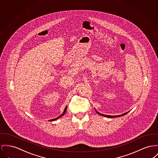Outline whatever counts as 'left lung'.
Here are the masks:
<instances>
[{
  "instance_id": "obj_1",
  "label": "left lung",
  "mask_w": 158,
  "mask_h": 158,
  "mask_svg": "<svg viewBox=\"0 0 158 158\" xmlns=\"http://www.w3.org/2000/svg\"><path fill=\"white\" fill-rule=\"evenodd\" d=\"M95 111L98 114H100V115H102V116H105V117H107V118H117V117H120V116H123V115H125L127 113H128L129 111H128V112H126V113H123V114H122L121 115H116V116H111V115H106V114H102V113H100L99 112H98V111H97L96 110H95Z\"/></svg>"
}]
</instances>
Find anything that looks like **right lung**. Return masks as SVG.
Returning <instances> with one entry per match:
<instances>
[{"label": "right lung", "mask_w": 158, "mask_h": 158, "mask_svg": "<svg viewBox=\"0 0 158 158\" xmlns=\"http://www.w3.org/2000/svg\"><path fill=\"white\" fill-rule=\"evenodd\" d=\"M67 106L65 107V109H64V111H63V113L60 115V116H59L58 117H57V118H55V119H51V120H49V121H56V119H58V118H60V117H61V116H63L64 114H65V112H66V111H67Z\"/></svg>", "instance_id": "right-lung-1"}]
</instances>
